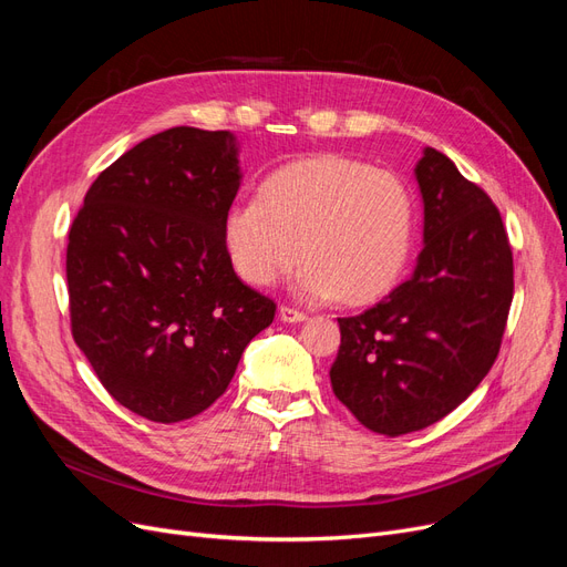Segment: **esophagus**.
<instances>
[{
	"label": "esophagus",
	"instance_id": "obj_1",
	"mask_svg": "<svg viewBox=\"0 0 567 567\" xmlns=\"http://www.w3.org/2000/svg\"><path fill=\"white\" fill-rule=\"evenodd\" d=\"M279 319L286 321V323H298V321H305L307 315H305L302 310H296V307L281 305V307H279Z\"/></svg>",
	"mask_w": 567,
	"mask_h": 567
}]
</instances>
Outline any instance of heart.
<instances>
[{
	"mask_svg": "<svg viewBox=\"0 0 567 567\" xmlns=\"http://www.w3.org/2000/svg\"><path fill=\"white\" fill-rule=\"evenodd\" d=\"M221 236L238 277L257 288L302 257V298L367 305L390 293L409 265L416 196L392 169L321 153L271 173L260 198L236 200Z\"/></svg>",
	"mask_w": 567,
	"mask_h": 567,
	"instance_id": "1",
	"label": "heart"
}]
</instances>
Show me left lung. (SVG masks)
Returning <instances> with one entry per match:
<instances>
[{
	"label": "left lung",
	"instance_id": "1",
	"mask_svg": "<svg viewBox=\"0 0 567 567\" xmlns=\"http://www.w3.org/2000/svg\"><path fill=\"white\" fill-rule=\"evenodd\" d=\"M423 250L411 279L340 317L336 398L369 431L398 437L437 423L485 379L513 300V250L492 198L435 148L416 165Z\"/></svg>",
	"mask_w": 567,
	"mask_h": 567
}]
</instances>
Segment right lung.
Returning a JSON list of instances; mask_svg holds the SVG:
<instances>
[{"mask_svg":"<svg viewBox=\"0 0 567 567\" xmlns=\"http://www.w3.org/2000/svg\"><path fill=\"white\" fill-rule=\"evenodd\" d=\"M238 186L231 132L173 127L94 179L68 234L73 338L111 398L148 421L208 409L274 321L221 236Z\"/></svg>","mask_w":567,"mask_h":567,"instance_id":"obj_1","label":"right lung"}]
</instances>
